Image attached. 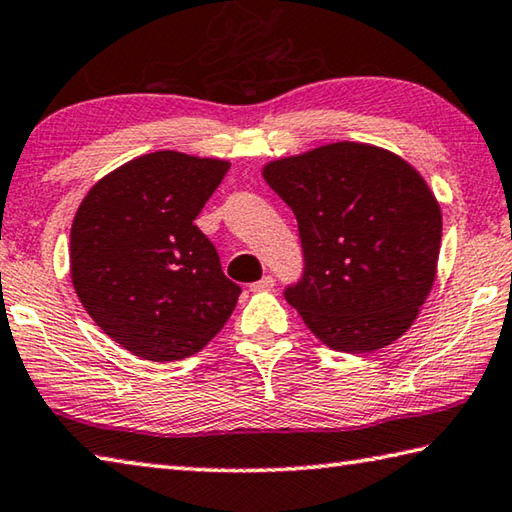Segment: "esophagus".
I'll return each instance as SVG.
<instances>
[{
    "mask_svg": "<svg viewBox=\"0 0 512 512\" xmlns=\"http://www.w3.org/2000/svg\"><path fill=\"white\" fill-rule=\"evenodd\" d=\"M273 286H275L273 275H264L262 280H259V282H253V284H250V291H255V293H262V291H271Z\"/></svg>",
    "mask_w": 512,
    "mask_h": 512,
    "instance_id": "34e87169",
    "label": "esophagus"
}]
</instances>
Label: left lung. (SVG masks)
I'll return each instance as SVG.
<instances>
[{
    "label": "left lung",
    "mask_w": 512,
    "mask_h": 512,
    "mask_svg": "<svg viewBox=\"0 0 512 512\" xmlns=\"http://www.w3.org/2000/svg\"><path fill=\"white\" fill-rule=\"evenodd\" d=\"M293 210L304 268L286 302L324 345L371 353L412 327L434 284L441 208L423 176L374 145L333 143L264 167Z\"/></svg>",
    "instance_id": "1"
}]
</instances>
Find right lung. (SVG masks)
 <instances>
[{"mask_svg":"<svg viewBox=\"0 0 512 512\" xmlns=\"http://www.w3.org/2000/svg\"><path fill=\"white\" fill-rule=\"evenodd\" d=\"M230 163L152 152L100 179L71 226V280L120 347L152 362L188 358L217 336L241 286L194 219Z\"/></svg>","mask_w":512,"mask_h":512,"instance_id":"obj_1","label":"right lung"}]
</instances>
